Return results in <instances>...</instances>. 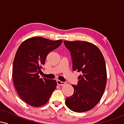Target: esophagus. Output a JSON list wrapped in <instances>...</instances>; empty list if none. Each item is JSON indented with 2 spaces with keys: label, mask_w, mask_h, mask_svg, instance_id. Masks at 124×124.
I'll return each mask as SVG.
<instances>
[{
  "label": "esophagus",
  "mask_w": 124,
  "mask_h": 124,
  "mask_svg": "<svg viewBox=\"0 0 124 124\" xmlns=\"http://www.w3.org/2000/svg\"><path fill=\"white\" fill-rule=\"evenodd\" d=\"M56 82H57V85H59V86H64L65 85V82H61L60 80H57Z\"/></svg>",
  "instance_id": "obj_1"
}]
</instances>
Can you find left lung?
I'll return each instance as SVG.
<instances>
[{"instance_id": "1", "label": "left lung", "mask_w": 124, "mask_h": 124, "mask_svg": "<svg viewBox=\"0 0 124 124\" xmlns=\"http://www.w3.org/2000/svg\"><path fill=\"white\" fill-rule=\"evenodd\" d=\"M70 51L73 70L80 72L78 86L72 85L74 93L67 97L66 105L73 111H88L97 104L107 83V70L104 56L99 48L87 41H64Z\"/></svg>"}]
</instances>
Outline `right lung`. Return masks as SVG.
Returning <instances> with one entry per match:
<instances>
[{
	"mask_svg": "<svg viewBox=\"0 0 124 124\" xmlns=\"http://www.w3.org/2000/svg\"><path fill=\"white\" fill-rule=\"evenodd\" d=\"M62 42L35 37L24 41L18 47L13 65V80L18 96L30 106L45 105L56 89V81L39 78L38 74L48 54Z\"/></svg>",
	"mask_w": 124,
	"mask_h": 124,
	"instance_id": "add662e5",
	"label": "right lung"
}]
</instances>
